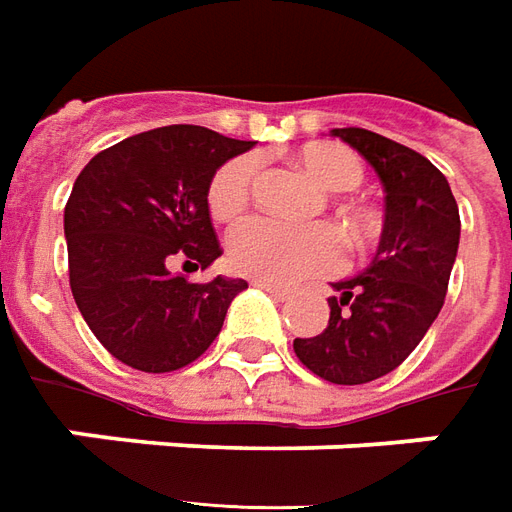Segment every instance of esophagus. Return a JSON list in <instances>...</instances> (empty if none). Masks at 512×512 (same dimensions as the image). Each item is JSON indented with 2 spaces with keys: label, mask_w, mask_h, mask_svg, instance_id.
<instances>
[{
  "label": "esophagus",
  "mask_w": 512,
  "mask_h": 512,
  "mask_svg": "<svg viewBox=\"0 0 512 512\" xmlns=\"http://www.w3.org/2000/svg\"><path fill=\"white\" fill-rule=\"evenodd\" d=\"M255 288H263V291H266L268 296H274L277 302H288V299H291V291H285V288H280V285H271V282L255 280Z\"/></svg>",
  "instance_id": "1"
}]
</instances>
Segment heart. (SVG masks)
Wrapping results in <instances>:
<instances>
[{
  "label": "heart",
  "mask_w": 512,
  "mask_h": 512,
  "mask_svg": "<svg viewBox=\"0 0 512 512\" xmlns=\"http://www.w3.org/2000/svg\"><path fill=\"white\" fill-rule=\"evenodd\" d=\"M299 166L327 191H352L363 180V166L349 149L335 144H307ZM255 157H235L224 163L207 185V207L213 219L241 216L252 196ZM230 266L260 282L293 285L316 274H327L341 260V238L330 224L291 227L282 221L255 216L241 221L227 238Z\"/></svg>",
  "instance_id": "heart-1"
}]
</instances>
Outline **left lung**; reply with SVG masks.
<instances>
[{
  "instance_id": "8db88e82",
  "label": "left lung",
  "mask_w": 512,
  "mask_h": 512,
  "mask_svg": "<svg viewBox=\"0 0 512 512\" xmlns=\"http://www.w3.org/2000/svg\"><path fill=\"white\" fill-rule=\"evenodd\" d=\"M357 149L385 188L377 255L360 274L332 282L330 321L293 352L321 380L363 385L402 366L438 318L460 244L452 188L424 155L360 127L332 130Z\"/></svg>"
}]
</instances>
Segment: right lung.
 Instances as JSON below:
<instances>
[{"label": "right lung", "instance_id": "right-lung-1", "mask_svg": "<svg viewBox=\"0 0 512 512\" xmlns=\"http://www.w3.org/2000/svg\"><path fill=\"white\" fill-rule=\"evenodd\" d=\"M255 141L194 124L138 132L91 157L63 216L69 282L85 324L110 355L149 374L205 355L246 280L188 282L182 268L221 255L207 185Z\"/></svg>", "mask_w": 512, "mask_h": 512}]
</instances>
